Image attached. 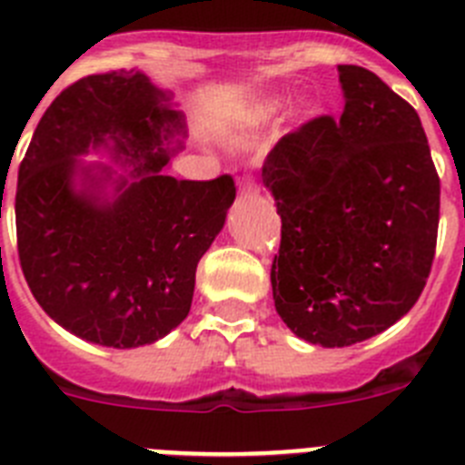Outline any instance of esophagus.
Here are the masks:
<instances>
[{
	"instance_id": "34e87169",
	"label": "esophagus",
	"mask_w": 465,
	"mask_h": 465,
	"mask_svg": "<svg viewBox=\"0 0 465 465\" xmlns=\"http://www.w3.org/2000/svg\"><path fill=\"white\" fill-rule=\"evenodd\" d=\"M241 192H243V193H257V192H260V187H257L255 180H250V177H248V180H243V183H241Z\"/></svg>"
}]
</instances>
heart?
Here are the masks:
<instances>
[{"label":"heart","mask_w":465,"mask_h":465,"mask_svg":"<svg viewBox=\"0 0 465 465\" xmlns=\"http://www.w3.org/2000/svg\"><path fill=\"white\" fill-rule=\"evenodd\" d=\"M273 110H276V104H269V110L266 112H273Z\"/></svg>","instance_id":"heart-1"}]
</instances>
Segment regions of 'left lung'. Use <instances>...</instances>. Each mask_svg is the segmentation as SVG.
I'll use <instances>...</instances> for the list:
<instances>
[{"instance_id": "8db88e82", "label": "left lung", "mask_w": 465, "mask_h": 465, "mask_svg": "<svg viewBox=\"0 0 465 465\" xmlns=\"http://www.w3.org/2000/svg\"><path fill=\"white\" fill-rule=\"evenodd\" d=\"M337 70L339 121H306L262 168L282 222L278 316L328 349L365 341L417 304L440 222V177L417 110L374 72Z\"/></svg>"}]
</instances>
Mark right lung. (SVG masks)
<instances>
[{
	"instance_id": "right-lung-1",
	"label": "right lung",
	"mask_w": 465,
	"mask_h": 465,
	"mask_svg": "<svg viewBox=\"0 0 465 465\" xmlns=\"http://www.w3.org/2000/svg\"><path fill=\"white\" fill-rule=\"evenodd\" d=\"M165 100L143 72L84 76L44 112L20 161V269L48 316L93 344H152L187 318L196 266L236 199L232 175H163V143L183 131ZM107 139L128 176L75 159Z\"/></svg>"
}]
</instances>
